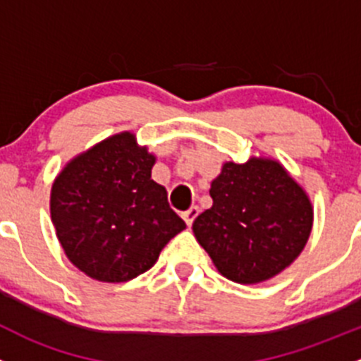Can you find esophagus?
Returning <instances> with one entry per match:
<instances>
[{"label":"esophagus","mask_w":361,"mask_h":361,"mask_svg":"<svg viewBox=\"0 0 361 361\" xmlns=\"http://www.w3.org/2000/svg\"><path fill=\"white\" fill-rule=\"evenodd\" d=\"M197 215H199V206H190L187 212L181 213V216H183V220L187 222V226H192V222H194V219Z\"/></svg>","instance_id":"esophagus-1"}]
</instances>
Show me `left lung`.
Masks as SVG:
<instances>
[{
    "mask_svg": "<svg viewBox=\"0 0 361 361\" xmlns=\"http://www.w3.org/2000/svg\"><path fill=\"white\" fill-rule=\"evenodd\" d=\"M213 206L192 224L219 274L259 284L288 268L305 248L314 224L309 194L279 160L226 162L212 181Z\"/></svg>",
    "mask_w": 361,
    "mask_h": 361,
    "instance_id": "1",
    "label": "left lung"
}]
</instances>
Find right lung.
<instances>
[{"label": "right lung", "mask_w": 361, "mask_h": 361, "mask_svg": "<svg viewBox=\"0 0 361 361\" xmlns=\"http://www.w3.org/2000/svg\"><path fill=\"white\" fill-rule=\"evenodd\" d=\"M157 157L120 132L73 157L51 188V220L75 268L100 282H128L159 259L185 222L152 180Z\"/></svg>", "instance_id": "1"}]
</instances>
